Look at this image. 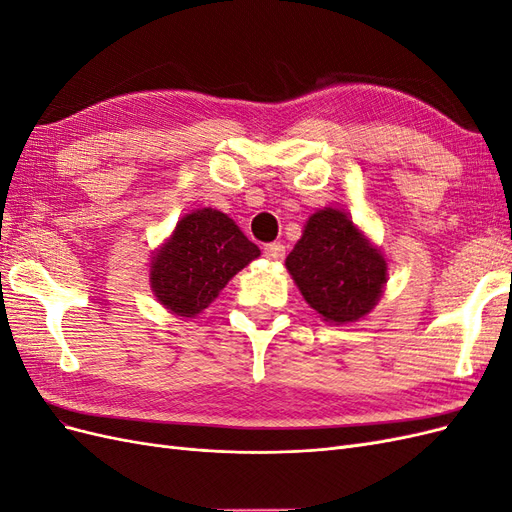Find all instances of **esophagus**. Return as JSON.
Returning <instances> with one entry per match:
<instances>
[{
	"label": "esophagus",
	"instance_id": "34e87169",
	"mask_svg": "<svg viewBox=\"0 0 512 512\" xmlns=\"http://www.w3.org/2000/svg\"><path fill=\"white\" fill-rule=\"evenodd\" d=\"M265 256L269 258V260H273V262H280V260H284V256H286V247L282 245V243H269V245H265Z\"/></svg>",
	"mask_w": 512,
	"mask_h": 512
}]
</instances>
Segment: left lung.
Here are the masks:
<instances>
[{"instance_id": "obj_1", "label": "left lung", "mask_w": 512, "mask_h": 512, "mask_svg": "<svg viewBox=\"0 0 512 512\" xmlns=\"http://www.w3.org/2000/svg\"><path fill=\"white\" fill-rule=\"evenodd\" d=\"M286 269L307 305L329 324L365 318L389 280L384 252L337 207L309 215L301 239L286 256Z\"/></svg>"}]
</instances>
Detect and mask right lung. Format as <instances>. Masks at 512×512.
I'll return each mask as SVG.
<instances>
[{"label": "right lung", "instance_id": "right-lung-1", "mask_svg": "<svg viewBox=\"0 0 512 512\" xmlns=\"http://www.w3.org/2000/svg\"><path fill=\"white\" fill-rule=\"evenodd\" d=\"M258 256V245L226 213L194 209L151 254L149 286L170 314L194 318Z\"/></svg>", "mask_w": 512, "mask_h": 512}]
</instances>
